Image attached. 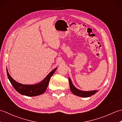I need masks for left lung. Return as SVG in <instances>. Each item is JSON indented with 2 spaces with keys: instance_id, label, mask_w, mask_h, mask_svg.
<instances>
[{
  "instance_id": "8db88e82",
  "label": "left lung",
  "mask_w": 122,
  "mask_h": 122,
  "mask_svg": "<svg viewBox=\"0 0 122 122\" xmlns=\"http://www.w3.org/2000/svg\"><path fill=\"white\" fill-rule=\"evenodd\" d=\"M69 81L70 84V87L71 91L76 95L79 96L80 97H90L92 95L95 94L97 92V91H83L79 90L77 89L76 87L74 86V85L72 84L71 79L69 78Z\"/></svg>"
}]
</instances>
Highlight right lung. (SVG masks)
I'll list each match as a JSON object with an SVG mask.
<instances>
[{"label": "right lung", "mask_w": 122, "mask_h": 122, "mask_svg": "<svg viewBox=\"0 0 122 122\" xmlns=\"http://www.w3.org/2000/svg\"><path fill=\"white\" fill-rule=\"evenodd\" d=\"M56 70V68L54 69L46 76L42 82L35 85H25L19 83L12 78L9 75L7 70V74L11 85L18 93L22 95L28 96V97H35V96L42 94L46 91L47 89L51 77L53 76Z\"/></svg>", "instance_id": "obj_1"}]
</instances>
